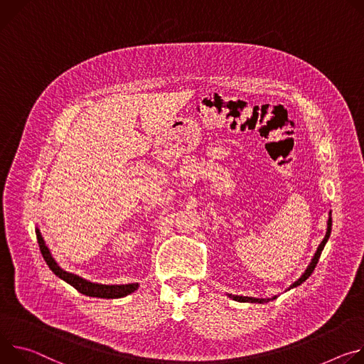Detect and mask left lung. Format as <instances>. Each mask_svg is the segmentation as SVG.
Wrapping results in <instances>:
<instances>
[{
  "label": "left lung",
  "instance_id": "obj_1",
  "mask_svg": "<svg viewBox=\"0 0 364 364\" xmlns=\"http://www.w3.org/2000/svg\"><path fill=\"white\" fill-rule=\"evenodd\" d=\"M331 225H333V218H331V211H330V217H328V221H327V232H326L324 240L321 241V245L318 246V249H316V252H315V255H314L311 263H309L308 267L305 269V272L301 274V277H299L298 280L294 282V284L288 288V291L292 289V288L299 287L301 284H304V282L312 274V272H314V269H315V266H316V263H318V260H319V256H321L322 250H324V247H326V245H327V241H328V238H330ZM228 296L232 298L234 301H238V302H250V304H266V302L273 301V299L277 298V296H272V298H253V296H240V295H231V294H228Z\"/></svg>",
  "mask_w": 364,
  "mask_h": 364
}]
</instances>
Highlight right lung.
Listing matches in <instances>:
<instances>
[{
  "instance_id": "add662e5",
  "label": "right lung",
  "mask_w": 364,
  "mask_h": 364,
  "mask_svg": "<svg viewBox=\"0 0 364 364\" xmlns=\"http://www.w3.org/2000/svg\"><path fill=\"white\" fill-rule=\"evenodd\" d=\"M36 235H37V241H38V247L40 252H42V256L45 259V262L48 263V266L50 267V270L60 277L62 280H65L66 284H69L70 287H73L77 292L84 294L87 296H94V298H105V299H117V298H123L130 295L132 292L139 289V284H127V285H102V284H95V282L87 280L84 277H80L75 273L66 272L63 270L56 260L53 259L49 247L46 246L45 240L42 237V232H40L38 228H36Z\"/></svg>"
}]
</instances>
